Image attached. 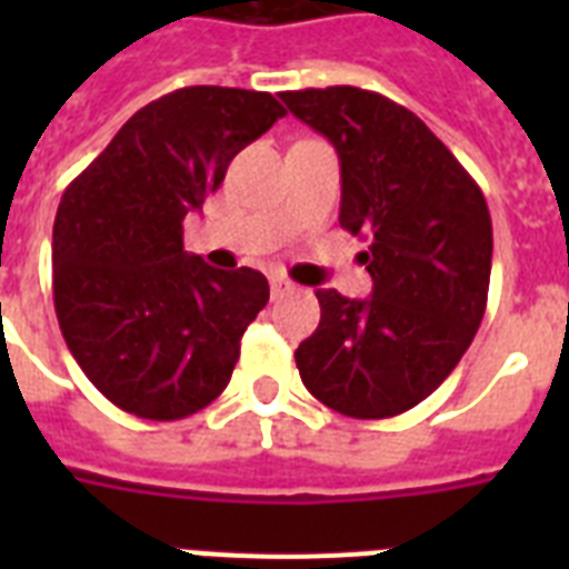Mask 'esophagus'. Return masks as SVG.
<instances>
[{
    "label": "esophagus",
    "mask_w": 569,
    "mask_h": 569,
    "mask_svg": "<svg viewBox=\"0 0 569 569\" xmlns=\"http://www.w3.org/2000/svg\"><path fill=\"white\" fill-rule=\"evenodd\" d=\"M295 292V283L289 280V277L283 274H274L271 277V298H283V295Z\"/></svg>",
    "instance_id": "1"
}]
</instances>
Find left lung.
<instances>
[{
	"label": "left lung",
	"instance_id": "left-lung-1",
	"mask_svg": "<svg viewBox=\"0 0 569 569\" xmlns=\"http://www.w3.org/2000/svg\"><path fill=\"white\" fill-rule=\"evenodd\" d=\"M342 164L339 223L369 239L372 298L319 289L321 321L295 351L303 387L351 419H389L431 396L485 319L493 223L467 168L383 93L283 91Z\"/></svg>",
	"mask_w": 569,
	"mask_h": 569
}]
</instances>
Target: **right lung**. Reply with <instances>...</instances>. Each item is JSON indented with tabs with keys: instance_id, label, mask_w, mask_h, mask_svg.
I'll list each match as a JSON object with an SVG mask.
<instances>
[{
	"instance_id": "obj_1",
	"label": "right lung",
	"mask_w": 569,
	"mask_h": 569,
	"mask_svg": "<svg viewBox=\"0 0 569 569\" xmlns=\"http://www.w3.org/2000/svg\"><path fill=\"white\" fill-rule=\"evenodd\" d=\"M283 114L266 91L191 84L164 93L61 194L52 227L58 325L76 363L120 410L173 422L230 383L268 280L191 257L182 221L218 191L232 156Z\"/></svg>"
}]
</instances>
